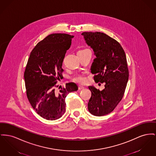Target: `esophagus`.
I'll use <instances>...</instances> for the list:
<instances>
[{
    "instance_id": "obj_1",
    "label": "esophagus",
    "mask_w": 156,
    "mask_h": 156,
    "mask_svg": "<svg viewBox=\"0 0 156 156\" xmlns=\"http://www.w3.org/2000/svg\"><path fill=\"white\" fill-rule=\"evenodd\" d=\"M84 88H85V87H83V85H79L78 86V90H83Z\"/></svg>"
}]
</instances>
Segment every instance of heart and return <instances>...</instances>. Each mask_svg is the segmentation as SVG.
I'll return each mask as SVG.
<instances>
[{
    "mask_svg": "<svg viewBox=\"0 0 156 156\" xmlns=\"http://www.w3.org/2000/svg\"><path fill=\"white\" fill-rule=\"evenodd\" d=\"M86 50H88V49H82V50L79 51L78 52H82V51H86ZM73 80L76 83H84L86 81L87 78L83 75H77V76H76L73 78Z\"/></svg>",
    "mask_w": 156,
    "mask_h": 156,
    "instance_id": "1",
    "label": "heart"
}]
</instances>
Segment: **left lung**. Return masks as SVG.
<instances>
[{"mask_svg": "<svg viewBox=\"0 0 156 156\" xmlns=\"http://www.w3.org/2000/svg\"><path fill=\"white\" fill-rule=\"evenodd\" d=\"M82 35L96 56L91 66L94 79L96 83H105L102 91L88 87L91 97L88 108L94 115H105L114 110L124 96L129 76L126 56L119 42L104 33L85 32Z\"/></svg>", "mask_w": 156, "mask_h": 156, "instance_id": "left-lung-1", "label": "left lung"}]
</instances>
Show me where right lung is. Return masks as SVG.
<instances>
[{"instance_id": "1", "label": "right lung", "mask_w": 156, "mask_h": 156, "mask_svg": "<svg viewBox=\"0 0 156 156\" xmlns=\"http://www.w3.org/2000/svg\"><path fill=\"white\" fill-rule=\"evenodd\" d=\"M73 36L52 34L37 44L28 59L24 73L26 92L32 108L42 118L55 120L65 112V98L78 90L73 83L65 87L56 85L63 78L62 68Z\"/></svg>"}]
</instances>
